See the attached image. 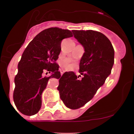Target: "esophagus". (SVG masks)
Here are the masks:
<instances>
[{"instance_id":"34e87169","label":"esophagus","mask_w":134,"mask_h":134,"mask_svg":"<svg viewBox=\"0 0 134 134\" xmlns=\"http://www.w3.org/2000/svg\"><path fill=\"white\" fill-rule=\"evenodd\" d=\"M64 72H65V71H64V70H63V69H61V70H60L61 75H63V74L64 73Z\"/></svg>"}]
</instances>
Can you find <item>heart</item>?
<instances>
[{
  "mask_svg": "<svg viewBox=\"0 0 134 134\" xmlns=\"http://www.w3.org/2000/svg\"><path fill=\"white\" fill-rule=\"evenodd\" d=\"M62 65L67 69L71 68V60L69 59H65L63 60V63H62Z\"/></svg>",
  "mask_w": 134,
  "mask_h": 134,
  "instance_id": "obj_1",
  "label": "heart"
}]
</instances>
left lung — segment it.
Masks as SVG:
<instances>
[{
	"label": "left lung",
	"instance_id": "obj_1",
	"mask_svg": "<svg viewBox=\"0 0 134 134\" xmlns=\"http://www.w3.org/2000/svg\"><path fill=\"white\" fill-rule=\"evenodd\" d=\"M74 37L84 48L80 62L79 78L72 71L63 73L58 90L64 104L75 109L92 99L111 74L114 63V49L106 36L93 30H72Z\"/></svg>",
	"mask_w": 134,
	"mask_h": 134
}]
</instances>
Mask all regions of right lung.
<instances>
[{
    "instance_id": "right-lung-1",
    "label": "right lung",
    "mask_w": 134,
    "mask_h": 134,
    "mask_svg": "<svg viewBox=\"0 0 134 134\" xmlns=\"http://www.w3.org/2000/svg\"><path fill=\"white\" fill-rule=\"evenodd\" d=\"M69 30L50 28L40 32L28 44L18 63L15 77L13 100L21 113L33 115L41 107V94L50 78L61 77L59 65L56 63L61 52V43L72 37ZM45 70L51 72L43 76Z\"/></svg>"
}]
</instances>
